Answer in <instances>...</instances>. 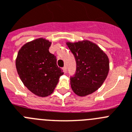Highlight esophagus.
Instances as JSON below:
<instances>
[{
  "label": "esophagus",
  "mask_w": 132,
  "mask_h": 132,
  "mask_svg": "<svg viewBox=\"0 0 132 132\" xmlns=\"http://www.w3.org/2000/svg\"><path fill=\"white\" fill-rule=\"evenodd\" d=\"M62 70L64 71V72L66 73V72H67V68H66V66H64V68H62Z\"/></svg>",
  "instance_id": "34e87169"
}]
</instances>
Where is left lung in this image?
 Wrapping results in <instances>:
<instances>
[{"label": "left lung", "instance_id": "8db88e82", "mask_svg": "<svg viewBox=\"0 0 132 132\" xmlns=\"http://www.w3.org/2000/svg\"><path fill=\"white\" fill-rule=\"evenodd\" d=\"M76 62V71L70 78L71 88L79 96L91 94L102 85L110 69L106 54L94 42H66Z\"/></svg>", "mask_w": 132, "mask_h": 132}]
</instances>
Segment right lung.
<instances>
[{
    "mask_svg": "<svg viewBox=\"0 0 132 132\" xmlns=\"http://www.w3.org/2000/svg\"><path fill=\"white\" fill-rule=\"evenodd\" d=\"M51 42L38 38L19 50L16 59L17 72L24 85L34 94L46 97L54 92L64 72L56 58L49 52Z\"/></svg>",
    "mask_w": 132,
    "mask_h": 132,
    "instance_id": "right-lung-1",
    "label": "right lung"
}]
</instances>
